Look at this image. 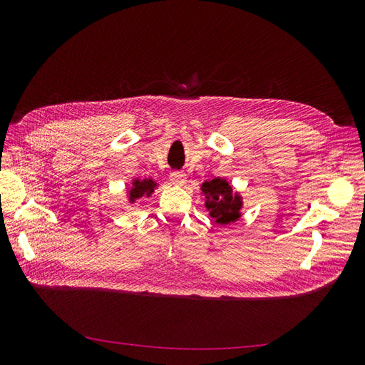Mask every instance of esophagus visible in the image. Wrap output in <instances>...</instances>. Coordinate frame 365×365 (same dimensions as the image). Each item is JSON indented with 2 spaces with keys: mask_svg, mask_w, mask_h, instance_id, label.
<instances>
[{
  "mask_svg": "<svg viewBox=\"0 0 365 365\" xmlns=\"http://www.w3.org/2000/svg\"><path fill=\"white\" fill-rule=\"evenodd\" d=\"M170 181L176 185H184L187 181V175L182 170H173L170 173Z\"/></svg>",
  "mask_w": 365,
  "mask_h": 365,
  "instance_id": "1",
  "label": "esophagus"
}]
</instances>
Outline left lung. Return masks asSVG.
<instances>
[{
	"mask_svg": "<svg viewBox=\"0 0 365 365\" xmlns=\"http://www.w3.org/2000/svg\"><path fill=\"white\" fill-rule=\"evenodd\" d=\"M201 190L205 195V207L217 224L227 225L239 219L240 213V196L233 193L231 185L220 178H215L204 182Z\"/></svg>",
	"mask_w": 365,
	"mask_h": 365,
	"instance_id": "1",
	"label": "left lung"
}]
</instances>
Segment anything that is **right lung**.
Wrapping results in <instances>:
<instances>
[{"label":"right lung","instance_id":"obj_1","mask_svg":"<svg viewBox=\"0 0 365 365\" xmlns=\"http://www.w3.org/2000/svg\"><path fill=\"white\" fill-rule=\"evenodd\" d=\"M155 182L152 180H143V181H134V187H132V190L129 192V200L134 202L138 197L143 196H149L153 189H155Z\"/></svg>","mask_w":365,"mask_h":365}]
</instances>
